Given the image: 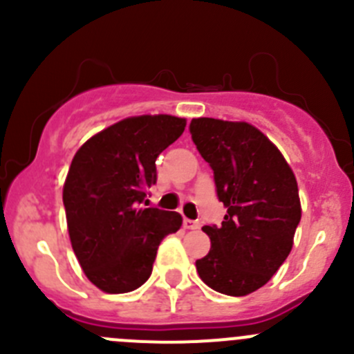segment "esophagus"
<instances>
[{"label": "esophagus", "mask_w": 354, "mask_h": 354, "mask_svg": "<svg viewBox=\"0 0 354 354\" xmlns=\"http://www.w3.org/2000/svg\"><path fill=\"white\" fill-rule=\"evenodd\" d=\"M183 226H185V230H198L200 223H198V221H194V219H185Z\"/></svg>", "instance_id": "obj_1"}]
</instances>
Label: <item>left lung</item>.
Returning <instances> with one entry per match:
<instances>
[{
    "mask_svg": "<svg viewBox=\"0 0 354 354\" xmlns=\"http://www.w3.org/2000/svg\"><path fill=\"white\" fill-rule=\"evenodd\" d=\"M192 140L214 171L223 224L203 226L209 253L195 262L214 291L245 296L269 283L292 248L301 219L298 185L279 149L248 123L197 118Z\"/></svg>",
    "mask_w": 354,
    "mask_h": 354,
    "instance_id": "left-lung-1",
    "label": "left lung"
}]
</instances>
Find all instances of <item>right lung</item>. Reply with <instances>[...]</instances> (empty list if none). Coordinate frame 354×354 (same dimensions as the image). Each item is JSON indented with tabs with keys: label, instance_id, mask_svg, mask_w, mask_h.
<instances>
[{
	"label": "right lung",
	"instance_id": "add662e5",
	"mask_svg": "<svg viewBox=\"0 0 354 354\" xmlns=\"http://www.w3.org/2000/svg\"><path fill=\"white\" fill-rule=\"evenodd\" d=\"M185 127L169 114L127 118L88 138L71 160L63 187L70 241L85 276L104 292L140 288L162 238L183 223L178 212L142 203L157 181V156Z\"/></svg>",
	"mask_w": 354,
	"mask_h": 354
}]
</instances>
